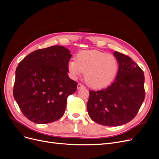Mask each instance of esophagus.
<instances>
[{
	"label": "esophagus",
	"mask_w": 159,
	"mask_h": 159,
	"mask_svg": "<svg viewBox=\"0 0 159 159\" xmlns=\"http://www.w3.org/2000/svg\"><path fill=\"white\" fill-rule=\"evenodd\" d=\"M84 86L81 84H78V86H77V88H78V89H81V88H84Z\"/></svg>",
	"instance_id": "34e87169"
}]
</instances>
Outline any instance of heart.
I'll return each mask as SVG.
<instances>
[{
  "instance_id": "1",
  "label": "heart",
  "mask_w": 159,
  "mask_h": 159,
  "mask_svg": "<svg viewBox=\"0 0 159 159\" xmlns=\"http://www.w3.org/2000/svg\"><path fill=\"white\" fill-rule=\"evenodd\" d=\"M119 62L113 55L98 50H82L76 60L68 62V69L72 78L84 74L85 83L90 88L100 89L111 84L119 71Z\"/></svg>"
}]
</instances>
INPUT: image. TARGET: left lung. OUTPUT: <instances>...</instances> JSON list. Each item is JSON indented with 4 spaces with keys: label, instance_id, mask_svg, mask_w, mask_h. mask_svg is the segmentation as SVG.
Wrapping results in <instances>:
<instances>
[{
    "label": "left lung",
    "instance_id": "1",
    "mask_svg": "<svg viewBox=\"0 0 159 159\" xmlns=\"http://www.w3.org/2000/svg\"><path fill=\"white\" fill-rule=\"evenodd\" d=\"M119 71L115 81L105 89L89 90V116L105 126L116 127L136 116L145 98L143 71L131 57L115 52Z\"/></svg>",
    "mask_w": 159,
    "mask_h": 159
}]
</instances>
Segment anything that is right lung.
I'll return each mask as SVG.
<instances>
[{"label":"right lung","mask_w":159,"mask_h":159,"mask_svg":"<svg viewBox=\"0 0 159 159\" xmlns=\"http://www.w3.org/2000/svg\"><path fill=\"white\" fill-rule=\"evenodd\" d=\"M71 57L64 46H53L32 52L18 64L13 95L30 121L46 124L63 116L78 85L68 75Z\"/></svg>","instance_id":"add662e5"}]
</instances>
